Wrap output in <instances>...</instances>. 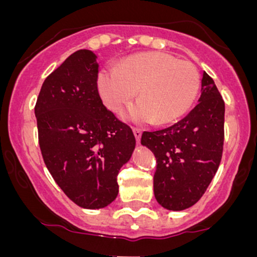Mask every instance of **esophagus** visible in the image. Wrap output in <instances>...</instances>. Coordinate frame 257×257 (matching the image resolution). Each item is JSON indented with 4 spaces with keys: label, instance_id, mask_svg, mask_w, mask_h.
<instances>
[{
    "label": "esophagus",
    "instance_id": "esophagus-1",
    "mask_svg": "<svg viewBox=\"0 0 257 257\" xmlns=\"http://www.w3.org/2000/svg\"><path fill=\"white\" fill-rule=\"evenodd\" d=\"M133 133H134V137H135V139H137V143H140L141 134H143V133H141L140 129H138V128H134V129H133Z\"/></svg>",
    "mask_w": 257,
    "mask_h": 257
}]
</instances>
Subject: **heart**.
Returning <instances> with one entry per match:
<instances>
[{"label": "heart", "instance_id": "heart-1", "mask_svg": "<svg viewBox=\"0 0 257 257\" xmlns=\"http://www.w3.org/2000/svg\"><path fill=\"white\" fill-rule=\"evenodd\" d=\"M199 87V72L192 63L163 52L134 54L98 76L100 98L114 113L132 102L139 90V102L126 113L137 123L166 124L179 119L193 105Z\"/></svg>", "mask_w": 257, "mask_h": 257}]
</instances>
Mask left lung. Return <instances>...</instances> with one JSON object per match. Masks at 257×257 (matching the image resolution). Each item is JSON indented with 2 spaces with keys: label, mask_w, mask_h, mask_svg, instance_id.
<instances>
[{
  "label": "left lung",
  "mask_w": 257,
  "mask_h": 257,
  "mask_svg": "<svg viewBox=\"0 0 257 257\" xmlns=\"http://www.w3.org/2000/svg\"><path fill=\"white\" fill-rule=\"evenodd\" d=\"M225 101L214 79L203 73L199 102L185 118L157 132H144L141 144L156 157L153 190L169 210L196 204L217 172L225 140Z\"/></svg>",
  "instance_id": "obj_1"
}]
</instances>
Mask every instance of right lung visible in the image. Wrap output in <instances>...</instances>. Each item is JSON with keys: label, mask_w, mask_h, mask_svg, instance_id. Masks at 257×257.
Segmentation results:
<instances>
[{"label": "right lung", "mask_w": 257, "mask_h": 257, "mask_svg": "<svg viewBox=\"0 0 257 257\" xmlns=\"http://www.w3.org/2000/svg\"><path fill=\"white\" fill-rule=\"evenodd\" d=\"M96 57L70 55L44 79L35 105L38 144L49 173L73 203L100 209L118 194L119 169L131 158V126L105 107Z\"/></svg>", "instance_id": "obj_1"}]
</instances>
